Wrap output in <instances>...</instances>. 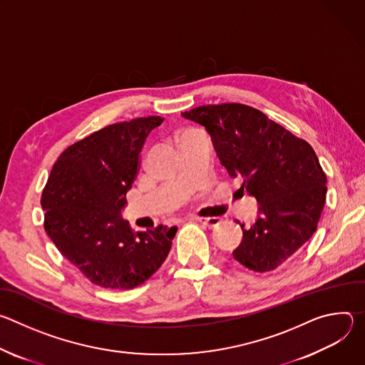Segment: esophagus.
<instances>
[{
    "instance_id": "obj_1",
    "label": "esophagus",
    "mask_w": 365,
    "mask_h": 365,
    "mask_svg": "<svg viewBox=\"0 0 365 365\" xmlns=\"http://www.w3.org/2000/svg\"><path fill=\"white\" fill-rule=\"evenodd\" d=\"M193 220L195 221H197V222H200V224H203V225H206V227H210V228H212V227H217L221 221H220V218H215V217H212V218H205V217H193Z\"/></svg>"
}]
</instances>
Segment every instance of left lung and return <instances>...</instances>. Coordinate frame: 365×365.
I'll return each mask as SVG.
<instances>
[{
  "label": "left lung",
  "mask_w": 365,
  "mask_h": 365,
  "mask_svg": "<svg viewBox=\"0 0 365 365\" xmlns=\"http://www.w3.org/2000/svg\"><path fill=\"white\" fill-rule=\"evenodd\" d=\"M211 134L228 175L255 196L258 215L232 252L266 273L290 259L314 235L327 199V175L312 145L244 103L202 106L182 113ZM238 222V221H237Z\"/></svg>",
  "instance_id": "8db88e82"
}]
</instances>
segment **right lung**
Listing matches in <instances>:
<instances>
[{
	"label": "right lung",
	"instance_id": "right-lung-1",
	"mask_svg": "<svg viewBox=\"0 0 365 365\" xmlns=\"http://www.w3.org/2000/svg\"><path fill=\"white\" fill-rule=\"evenodd\" d=\"M162 117L111 124L69 145L41 193L44 231L91 283L128 290L166 259L176 227L134 231L120 218L140 169V151Z\"/></svg>",
	"mask_w": 365,
	"mask_h": 365
}]
</instances>
